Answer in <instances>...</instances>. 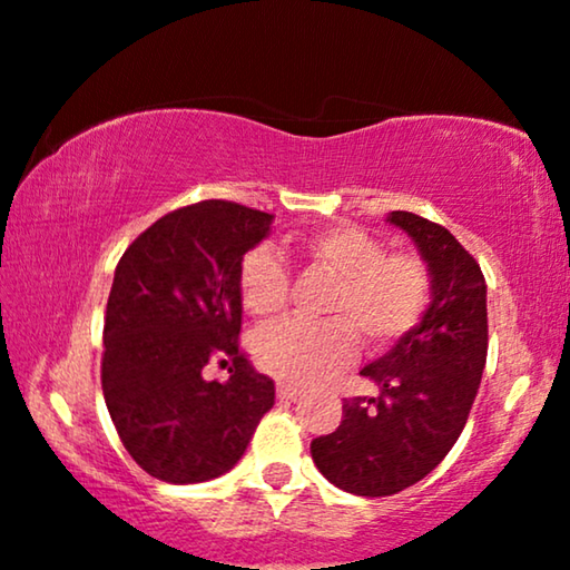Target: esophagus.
Returning <instances> with one entry per match:
<instances>
[{
  "label": "esophagus",
  "mask_w": 570,
  "mask_h": 570,
  "mask_svg": "<svg viewBox=\"0 0 570 570\" xmlns=\"http://www.w3.org/2000/svg\"><path fill=\"white\" fill-rule=\"evenodd\" d=\"M301 393L303 387H298V384H287V382L277 384V397H283V401H295Z\"/></svg>",
  "instance_id": "obj_1"
}]
</instances>
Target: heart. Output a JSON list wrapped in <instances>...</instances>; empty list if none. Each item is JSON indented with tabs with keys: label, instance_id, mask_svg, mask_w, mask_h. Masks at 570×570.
Wrapping results in <instances>:
<instances>
[{
	"label": "heart",
	"instance_id": "1",
	"mask_svg": "<svg viewBox=\"0 0 570 570\" xmlns=\"http://www.w3.org/2000/svg\"><path fill=\"white\" fill-rule=\"evenodd\" d=\"M301 256L335 277L324 322L283 320L256 335L254 353L264 372L283 382L308 384L340 372L356 356V340L384 348L403 337L430 295L426 267L411 254H384L382 243L353 225H335L303 238ZM291 277L275 250L258 246L243 256L238 293L256 320H272L287 303Z\"/></svg>",
	"mask_w": 570,
	"mask_h": 570
}]
</instances>
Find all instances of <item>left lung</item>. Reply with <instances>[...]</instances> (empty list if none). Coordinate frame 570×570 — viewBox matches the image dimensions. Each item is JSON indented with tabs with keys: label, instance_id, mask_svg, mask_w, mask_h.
<instances>
[{
	"label": "left lung",
	"instance_id": "obj_1",
	"mask_svg": "<svg viewBox=\"0 0 570 570\" xmlns=\"http://www.w3.org/2000/svg\"><path fill=\"white\" fill-rule=\"evenodd\" d=\"M387 222L416 243L432 301L416 327L361 368L380 395L345 397L337 430L312 442L316 469L361 498L401 492L450 453L487 364V283L476 258L438 222L411 212H390Z\"/></svg>",
	"mask_w": 570,
	"mask_h": 570
}]
</instances>
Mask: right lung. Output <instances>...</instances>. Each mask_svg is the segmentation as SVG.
<instances>
[{"mask_svg": "<svg viewBox=\"0 0 570 570\" xmlns=\"http://www.w3.org/2000/svg\"><path fill=\"white\" fill-rule=\"evenodd\" d=\"M272 219L209 198L154 222L117 264L101 390L125 450L154 479L198 484L227 474L275 405V382L238 348V269ZM209 360H230L232 380L204 381Z\"/></svg>", "mask_w": 570, "mask_h": 570, "instance_id": "obj_1", "label": "right lung"}]
</instances>
